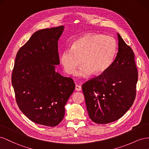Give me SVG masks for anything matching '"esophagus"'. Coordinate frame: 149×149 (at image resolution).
<instances>
[{
  "label": "esophagus",
  "instance_id": "esophagus-1",
  "mask_svg": "<svg viewBox=\"0 0 149 149\" xmlns=\"http://www.w3.org/2000/svg\"><path fill=\"white\" fill-rule=\"evenodd\" d=\"M81 90H82L81 86H78V85H76V86H75V91H80Z\"/></svg>",
  "mask_w": 149,
  "mask_h": 149
}]
</instances>
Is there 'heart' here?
Instances as JSON below:
<instances>
[{
    "label": "heart",
    "instance_id": "heart-1",
    "mask_svg": "<svg viewBox=\"0 0 149 149\" xmlns=\"http://www.w3.org/2000/svg\"><path fill=\"white\" fill-rule=\"evenodd\" d=\"M117 42L112 36L88 33L76 39L70 48H65L60 54V62L69 75L75 72L79 77H87L93 74L104 73L112 65L117 53ZM81 61H79V60Z\"/></svg>",
    "mask_w": 149,
    "mask_h": 149
}]
</instances>
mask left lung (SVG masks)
<instances>
[{"instance_id":"left-lung-1","label":"left lung","mask_w":149,"mask_h":149,"mask_svg":"<svg viewBox=\"0 0 149 149\" xmlns=\"http://www.w3.org/2000/svg\"><path fill=\"white\" fill-rule=\"evenodd\" d=\"M118 52L109 69L82 85L91 119L105 124L119 119L132 105L138 72L134 54L117 33Z\"/></svg>"}]
</instances>
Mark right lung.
I'll return each instance as SVG.
<instances>
[{"instance_id": "add662e5", "label": "right lung", "mask_w": 149, "mask_h": 149, "mask_svg": "<svg viewBox=\"0 0 149 149\" xmlns=\"http://www.w3.org/2000/svg\"><path fill=\"white\" fill-rule=\"evenodd\" d=\"M63 25L36 32L19 50L12 84L19 108L36 124L54 127L63 120L65 105L75 89L74 80L56 72L58 40Z\"/></svg>"}]
</instances>
